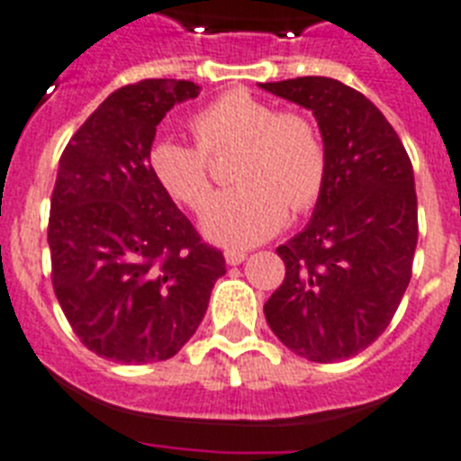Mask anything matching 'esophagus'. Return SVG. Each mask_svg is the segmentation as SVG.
<instances>
[{
	"label": "esophagus",
	"mask_w": 461,
	"mask_h": 461,
	"mask_svg": "<svg viewBox=\"0 0 461 461\" xmlns=\"http://www.w3.org/2000/svg\"><path fill=\"white\" fill-rule=\"evenodd\" d=\"M246 252L243 250H225V261L230 267H239L240 261H246Z\"/></svg>",
	"instance_id": "34e87169"
}]
</instances>
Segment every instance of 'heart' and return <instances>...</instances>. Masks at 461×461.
Returning a JSON list of instances; mask_svg holds the SVG:
<instances>
[{
    "label": "heart",
    "mask_w": 461,
    "mask_h": 461,
    "mask_svg": "<svg viewBox=\"0 0 461 461\" xmlns=\"http://www.w3.org/2000/svg\"><path fill=\"white\" fill-rule=\"evenodd\" d=\"M197 144L160 138L149 149V167L169 197L200 213L213 190L209 153L243 147L236 188L204 211L202 230L213 243L250 248L285 227L289 206L305 213L319 202L329 153L317 123L303 112H280L246 89H231L193 119Z\"/></svg>",
    "instance_id": "obj_1"
}]
</instances>
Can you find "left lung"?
<instances>
[{"label": "left lung", "mask_w": 461, "mask_h": 461, "mask_svg": "<svg viewBox=\"0 0 461 461\" xmlns=\"http://www.w3.org/2000/svg\"><path fill=\"white\" fill-rule=\"evenodd\" d=\"M259 86L312 110L329 153L308 227L277 248L287 273L264 314L294 354L314 363L351 358L388 329L411 280V160L379 107L333 77Z\"/></svg>", "instance_id": "1"}]
</instances>
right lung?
I'll list each match as a JSON object with an SVG mask.
<instances>
[{
  "instance_id": "1",
  "label": "right lung",
  "mask_w": 461,
  "mask_h": 461,
  "mask_svg": "<svg viewBox=\"0 0 461 461\" xmlns=\"http://www.w3.org/2000/svg\"><path fill=\"white\" fill-rule=\"evenodd\" d=\"M197 94L188 80L122 86L61 153L48 221L52 287L73 333L103 358L147 365L179 354L225 276L222 252L149 167L156 126Z\"/></svg>"
}]
</instances>
